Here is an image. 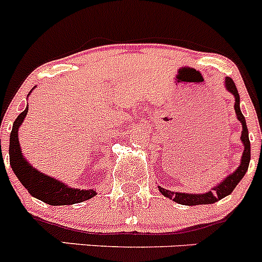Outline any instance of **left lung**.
<instances>
[{
    "instance_id": "8db88e82",
    "label": "left lung",
    "mask_w": 262,
    "mask_h": 262,
    "mask_svg": "<svg viewBox=\"0 0 262 262\" xmlns=\"http://www.w3.org/2000/svg\"><path fill=\"white\" fill-rule=\"evenodd\" d=\"M226 88L230 93L233 94L235 97V113L237 115V119L242 122L243 126V133H242V142L244 144V152H243L242 156V164L232 174H230L228 177L224 180L223 182H221L219 185L212 189L211 191H207L205 194H185V193H174V191H169L163 189V187H159L160 193L165 195L169 200H173L174 202L180 203V205L185 206H196V205H211V203L217 202L221 201L224 196L230 195L233 190H235L236 185L242 181V178L244 177V174L248 170L249 161H251V142H249L248 136V127L245 123V118L240 111V97L237 93V89H236L235 82L232 81V78L227 77L226 78Z\"/></svg>"
}]
</instances>
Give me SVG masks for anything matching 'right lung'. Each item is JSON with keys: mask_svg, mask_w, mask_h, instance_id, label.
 <instances>
[{"mask_svg": "<svg viewBox=\"0 0 262 262\" xmlns=\"http://www.w3.org/2000/svg\"><path fill=\"white\" fill-rule=\"evenodd\" d=\"M27 111H29V107H26V110L22 111L17 119L14 120L10 133V144H9L10 166L20 184L26 187L27 191L32 196L51 206L73 205V203L84 202L93 198L96 195L94 190H80V189L68 187L66 184L59 182L52 177H48L30 166V164L23 159L19 142H18V128L26 117Z\"/></svg>", "mask_w": 262, "mask_h": 262, "instance_id": "right-lung-1", "label": "right lung"}]
</instances>
